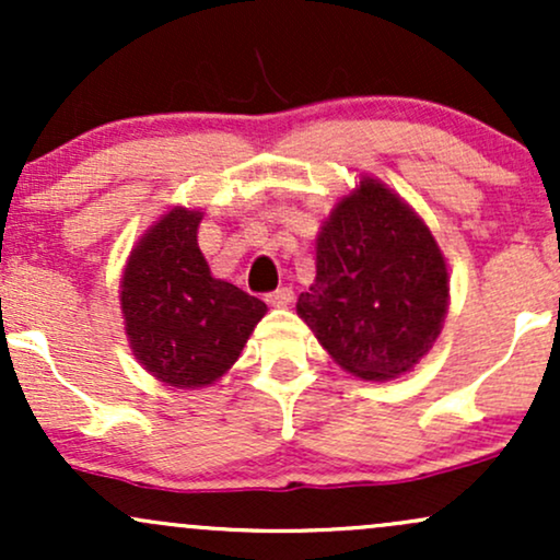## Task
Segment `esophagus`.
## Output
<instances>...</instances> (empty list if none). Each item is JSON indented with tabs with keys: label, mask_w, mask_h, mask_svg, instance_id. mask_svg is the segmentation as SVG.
<instances>
[{
	"label": "esophagus",
	"mask_w": 560,
	"mask_h": 560,
	"mask_svg": "<svg viewBox=\"0 0 560 560\" xmlns=\"http://www.w3.org/2000/svg\"><path fill=\"white\" fill-rule=\"evenodd\" d=\"M266 300H268V305H273V307H287L289 302L294 300V289L292 287H279L276 292L268 294Z\"/></svg>",
	"instance_id": "34e87169"
}]
</instances>
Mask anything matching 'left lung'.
Segmentation results:
<instances>
[{
  "label": "left lung",
  "instance_id": "left-lung-1",
  "mask_svg": "<svg viewBox=\"0 0 560 560\" xmlns=\"http://www.w3.org/2000/svg\"><path fill=\"white\" fill-rule=\"evenodd\" d=\"M450 276L432 231L371 176L334 205L316 240V281L298 316L326 352L365 382H387L432 350Z\"/></svg>",
  "mask_w": 560,
  "mask_h": 560
}]
</instances>
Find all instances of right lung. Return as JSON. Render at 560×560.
<instances>
[{
  "mask_svg": "<svg viewBox=\"0 0 560 560\" xmlns=\"http://www.w3.org/2000/svg\"><path fill=\"white\" fill-rule=\"evenodd\" d=\"M199 221V210H168L131 249L120 279L133 355L176 389L218 382L268 311L262 300L210 273L197 244Z\"/></svg>",
  "mask_w": 560,
  "mask_h": 560,
  "instance_id": "obj_1",
  "label": "right lung"
}]
</instances>
